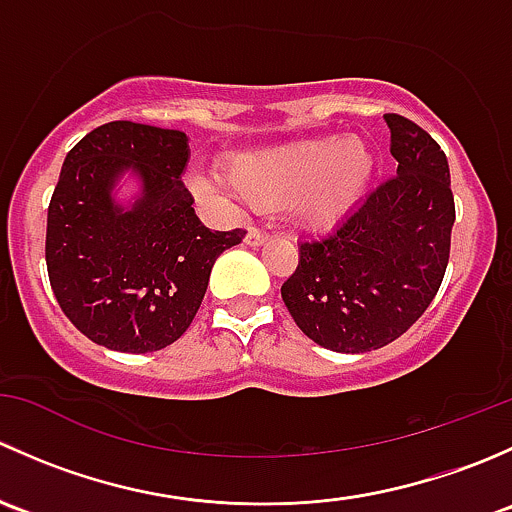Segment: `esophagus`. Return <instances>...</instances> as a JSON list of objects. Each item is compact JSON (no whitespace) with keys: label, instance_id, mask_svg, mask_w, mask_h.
I'll list each match as a JSON object with an SVG mask.
<instances>
[{"label":"esophagus","instance_id":"obj_1","mask_svg":"<svg viewBox=\"0 0 512 512\" xmlns=\"http://www.w3.org/2000/svg\"><path fill=\"white\" fill-rule=\"evenodd\" d=\"M270 240H272V237L267 235V232H260V230H250L245 235V242L250 247H260V245H265V242H270Z\"/></svg>","mask_w":512,"mask_h":512}]
</instances>
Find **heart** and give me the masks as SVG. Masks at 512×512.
Returning <instances> with one entry per match:
<instances>
[{"instance_id": "1", "label": "heart", "mask_w": 512, "mask_h": 512, "mask_svg": "<svg viewBox=\"0 0 512 512\" xmlns=\"http://www.w3.org/2000/svg\"><path fill=\"white\" fill-rule=\"evenodd\" d=\"M374 170L376 156L364 138L322 136L240 151L227 170L195 173L193 185L227 208L285 210L297 227L329 230L359 205Z\"/></svg>"}]
</instances>
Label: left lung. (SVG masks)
<instances>
[{
  "mask_svg": "<svg viewBox=\"0 0 512 512\" xmlns=\"http://www.w3.org/2000/svg\"><path fill=\"white\" fill-rule=\"evenodd\" d=\"M396 175L319 240L299 242L282 285L289 314L319 347L364 354L399 339L441 287L456 223L446 153L414 121L386 113Z\"/></svg>",
  "mask_w": 512,
  "mask_h": 512,
  "instance_id": "obj_1",
  "label": "left lung"
}]
</instances>
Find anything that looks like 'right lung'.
Here are the masks:
<instances>
[{
	"instance_id": "obj_1",
	"label": "right lung",
	"mask_w": 512,
	"mask_h": 512,
	"mask_svg": "<svg viewBox=\"0 0 512 512\" xmlns=\"http://www.w3.org/2000/svg\"><path fill=\"white\" fill-rule=\"evenodd\" d=\"M188 136L111 121L61 165L46 218V270L81 334L113 352L146 354L183 337L215 260L245 232L200 223L180 175Z\"/></svg>"
}]
</instances>
